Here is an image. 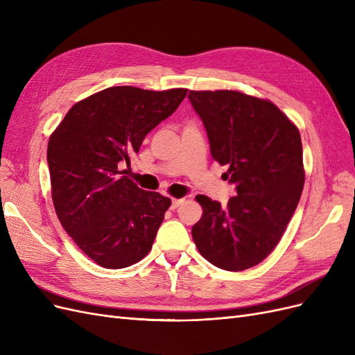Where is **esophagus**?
Listing matches in <instances>:
<instances>
[{
  "instance_id": "34e87169",
  "label": "esophagus",
  "mask_w": 355,
  "mask_h": 355,
  "mask_svg": "<svg viewBox=\"0 0 355 355\" xmlns=\"http://www.w3.org/2000/svg\"><path fill=\"white\" fill-rule=\"evenodd\" d=\"M185 198H173L171 200V209H178L180 204H184Z\"/></svg>"
}]
</instances>
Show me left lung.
<instances>
[{
    "label": "left lung",
    "instance_id": "1",
    "mask_svg": "<svg viewBox=\"0 0 355 355\" xmlns=\"http://www.w3.org/2000/svg\"><path fill=\"white\" fill-rule=\"evenodd\" d=\"M210 153L235 187L227 207L197 196L202 216L192 239L204 259L227 271L261 263L283 237L302 194L305 170L297 127L266 99L237 90H191Z\"/></svg>",
    "mask_w": 355,
    "mask_h": 355
}]
</instances>
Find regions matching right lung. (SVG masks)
<instances>
[{"instance_id": "obj_1", "label": "right lung", "mask_w": 355, "mask_h": 355, "mask_svg": "<svg viewBox=\"0 0 355 355\" xmlns=\"http://www.w3.org/2000/svg\"><path fill=\"white\" fill-rule=\"evenodd\" d=\"M187 89L118 85L75 103L51 133L47 163L62 227L93 262L120 270L149 253L171 200L121 176L145 136L173 114Z\"/></svg>"}]
</instances>
